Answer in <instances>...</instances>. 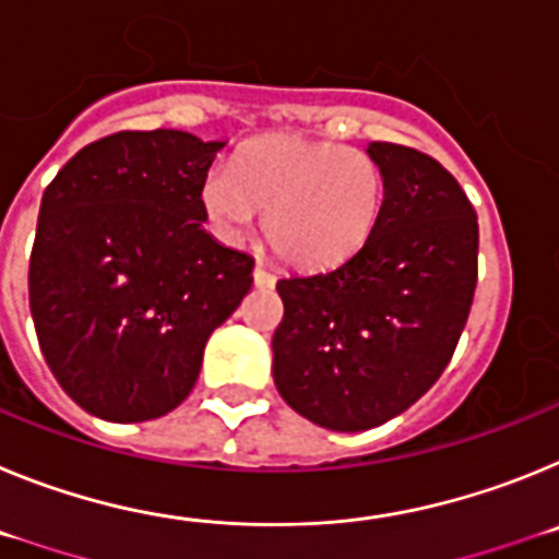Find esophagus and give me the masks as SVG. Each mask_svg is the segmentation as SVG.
I'll return each instance as SVG.
<instances>
[{
    "label": "esophagus",
    "instance_id": "1",
    "mask_svg": "<svg viewBox=\"0 0 559 559\" xmlns=\"http://www.w3.org/2000/svg\"><path fill=\"white\" fill-rule=\"evenodd\" d=\"M274 283H276V276L271 274V271L265 269L263 263H257V269H254V285H257V288H274Z\"/></svg>",
    "mask_w": 559,
    "mask_h": 559
}]
</instances>
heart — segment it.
Returning a JSON list of instances; mask_svg holds the SVG:
<instances>
[{
  "label": "heart",
  "instance_id": "obj_1",
  "mask_svg": "<svg viewBox=\"0 0 559 559\" xmlns=\"http://www.w3.org/2000/svg\"><path fill=\"white\" fill-rule=\"evenodd\" d=\"M383 201L386 179L369 153L305 136L251 142L229 173L215 167L201 187L221 237L243 240L257 212H265L269 243L302 269L353 257L372 237Z\"/></svg>",
  "mask_w": 559,
  "mask_h": 559
}]
</instances>
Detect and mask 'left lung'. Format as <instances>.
<instances>
[{
    "label": "left lung",
    "mask_w": 559,
    "mask_h": 559,
    "mask_svg": "<svg viewBox=\"0 0 559 559\" xmlns=\"http://www.w3.org/2000/svg\"><path fill=\"white\" fill-rule=\"evenodd\" d=\"M386 201L372 237L319 274L280 280L274 383L330 431H367L414 406L445 372L478 280V221L428 153L372 142Z\"/></svg>",
    "instance_id": "left-lung-1"
}]
</instances>
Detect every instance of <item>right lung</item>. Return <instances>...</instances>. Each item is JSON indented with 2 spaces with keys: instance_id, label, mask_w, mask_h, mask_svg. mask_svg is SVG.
<instances>
[{
  "instance_id": "add662e5",
  "label": "right lung",
  "mask_w": 559,
  "mask_h": 559,
  "mask_svg": "<svg viewBox=\"0 0 559 559\" xmlns=\"http://www.w3.org/2000/svg\"><path fill=\"white\" fill-rule=\"evenodd\" d=\"M224 145L120 131L78 151L44 190L29 313L47 367L95 417L173 412L212 330L249 294L254 260L201 229V187Z\"/></svg>"
}]
</instances>
